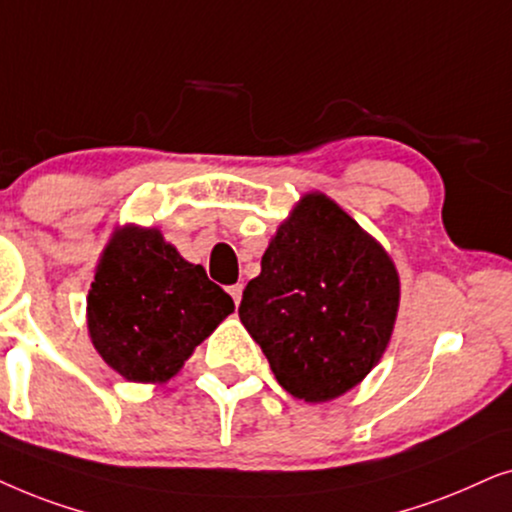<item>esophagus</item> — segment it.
<instances>
[{
	"label": "esophagus",
	"mask_w": 512,
	"mask_h": 512,
	"mask_svg": "<svg viewBox=\"0 0 512 512\" xmlns=\"http://www.w3.org/2000/svg\"><path fill=\"white\" fill-rule=\"evenodd\" d=\"M229 295H231V297H234V302H236V304H238V302H241V295H243V285H241V283L231 285V288H229Z\"/></svg>",
	"instance_id": "1"
}]
</instances>
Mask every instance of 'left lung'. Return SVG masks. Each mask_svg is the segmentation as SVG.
<instances>
[{
    "instance_id": "8db88e82",
    "label": "left lung",
    "mask_w": 512,
    "mask_h": 512,
    "mask_svg": "<svg viewBox=\"0 0 512 512\" xmlns=\"http://www.w3.org/2000/svg\"><path fill=\"white\" fill-rule=\"evenodd\" d=\"M400 278L388 252L325 194H306L245 285L238 316L290 395L325 403L391 342Z\"/></svg>"
}]
</instances>
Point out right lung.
<instances>
[{
    "label": "right lung",
    "mask_w": 512,
    "mask_h": 512,
    "mask_svg": "<svg viewBox=\"0 0 512 512\" xmlns=\"http://www.w3.org/2000/svg\"><path fill=\"white\" fill-rule=\"evenodd\" d=\"M88 335L128 381L163 384L234 311V299L159 229L126 224L102 250L88 290Z\"/></svg>",
    "instance_id": "obj_1"
}]
</instances>
